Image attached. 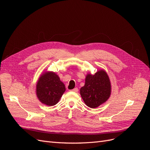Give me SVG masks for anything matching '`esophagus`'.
<instances>
[{"instance_id":"esophagus-1","label":"esophagus","mask_w":150,"mask_h":150,"mask_svg":"<svg viewBox=\"0 0 150 150\" xmlns=\"http://www.w3.org/2000/svg\"><path fill=\"white\" fill-rule=\"evenodd\" d=\"M72 91V92H77L78 91V89L77 88H74V89H72V90H71Z\"/></svg>"}]
</instances>
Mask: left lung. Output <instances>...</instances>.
Instances as JSON below:
<instances>
[{
	"label": "left lung",
	"mask_w": 150,
	"mask_h": 150,
	"mask_svg": "<svg viewBox=\"0 0 150 150\" xmlns=\"http://www.w3.org/2000/svg\"><path fill=\"white\" fill-rule=\"evenodd\" d=\"M111 86L107 73L98 70L94 75L88 74L85 84L80 89V95L85 104L91 108H96L104 103L110 97Z\"/></svg>",
	"instance_id": "left-lung-1"
}]
</instances>
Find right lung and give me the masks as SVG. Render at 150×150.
Masks as SVG:
<instances>
[{"mask_svg": "<svg viewBox=\"0 0 150 150\" xmlns=\"http://www.w3.org/2000/svg\"><path fill=\"white\" fill-rule=\"evenodd\" d=\"M36 91L39 100L43 104L52 106L58 103L66 87L58 75L53 72H45L39 77Z\"/></svg>", "mask_w": 150, "mask_h": 150, "instance_id": "1", "label": "right lung"}]
</instances>
